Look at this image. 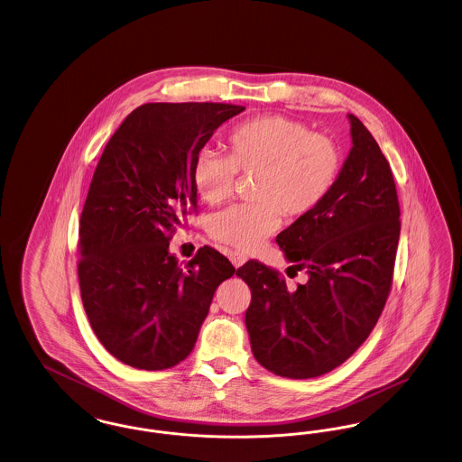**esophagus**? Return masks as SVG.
Here are the masks:
<instances>
[{
	"mask_svg": "<svg viewBox=\"0 0 462 462\" xmlns=\"http://www.w3.org/2000/svg\"><path fill=\"white\" fill-rule=\"evenodd\" d=\"M228 258H230V262H232V264H234L236 268H241L242 264L247 262L245 254H242L239 251H230V253H228Z\"/></svg>",
	"mask_w": 462,
	"mask_h": 462,
	"instance_id": "obj_1",
	"label": "esophagus"
}]
</instances>
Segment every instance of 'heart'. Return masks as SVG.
Here are the masks:
<instances>
[{
	"label": "heart",
	"mask_w": 462,
	"mask_h": 462,
	"mask_svg": "<svg viewBox=\"0 0 462 462\" xmlns=\"http://www.w3.org/2000/svg\"><path fill=\"white\" fill-rule=\"evenodd\" d=\"M226 157L200 151L192 166L199 198L217 206L232 196L236 176H254V204L234 206L211 221V236L239 251H254L287 218L320 206L334 189L343 157L326 134L284 116L247 121L228 134Z\"/></svg>",
	"instance_id": "obj_1"
}]
</instances>
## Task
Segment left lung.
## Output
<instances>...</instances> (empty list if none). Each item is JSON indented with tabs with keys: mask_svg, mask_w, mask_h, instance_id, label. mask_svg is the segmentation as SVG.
Wrapping results in <instances>:
<instances>
[{
	"mask_svg": "<svg viewBox=\"0 0 462 462\" xmlns=\"http://www.w3.org/2000/svg\"><path fill=\"white\" fill-rule=\"evenodd\" d=\"M352 149L326 200L277 236L289 268L307 282L289 289L279 272L247 262L245 311L254 358L270 373L308 379L329 373L369 337L390 294L400 206L390 164L348 114Z\"/></svg>",
	"mask_w": 462,
	"mask_h": 462,
	"instance_id": "left-lung-1",
	"label": "left lung"
}]
</instances>
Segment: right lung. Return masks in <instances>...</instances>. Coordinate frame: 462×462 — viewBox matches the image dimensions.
Here are the masks:
<instances>
[{"label":"right lung","mask_w":462,"mask_h":462,"mask_svg":"<svg viewBox=\"0 0 462 462\" xmlns=\"http://www.w3.org/2000/svg\"><path fill=\"white\" fill-rule=\"evenodd\" d=\"M244 107L145 104L104 149L81 213L78 264L83 307L106 350L143 371L189 356L213 294L236 273L209 245L185 264L170 253L175 226L198 208L192 166Z\"/></svg>","instance_id":"obj_1"}]
</instances>
